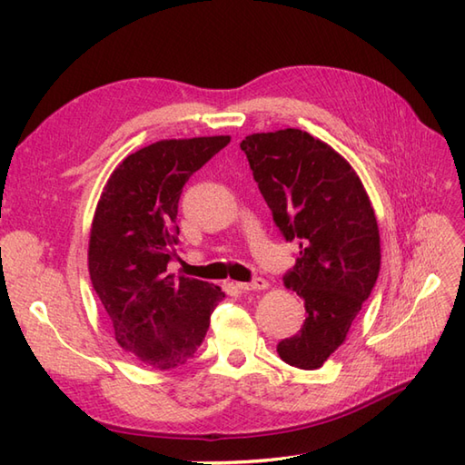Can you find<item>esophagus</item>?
Returning a JSON list of instances; mask_svg holds the SVG:
<instances>
[{"mask_svg":"<svg viewBox=\"0 0 465 465\" xmlns=\"http://www.w3.org/2000/svg\"><path fill=\"white\" fill-rule=\"evenodd\" d=\"M235 288L242 290V292L265 290V288H268V282L262 280V278H255V280H252V282H238V283H235Z\"/></svg>","mask_w":465,"mask_h":465,"instance_id":"1","label":"esophagus"}]
</instances>
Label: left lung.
Here are the masks:
<instances>
[{
  "mask_svg": "<svg viewBox=\"0 0 465 465\" xmlns=\"http://www.w3.org/2000/svg\"><path fill=\"white\" fill-rule=\"evenodd\" d=\"M265 203L298 260L283 283L305 302L302 330L278 343L300 370L322 368L340 348L380 273V230L351 165L302 130L248 135L240 143Z\"/></svg>",
  "mask_w": 465,
  "mask_h": 465,
  "instance_id": "left-lung-1",
  "label": "left lung"
}]
</instances>
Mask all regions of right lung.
Instances as JSON below:
<instances>
[{
  "label": "right lung",
  "mask_w": 465,
  "mask_h": 465,
  "mask_svg": "<svg viewBox=\"0 0 465 465\" xmlns=\"http://www.w3.org/2000/svg\"><path fill=\"white\" fill-rule=\"evenodd\" d=\"M227 143L230 135H213L142 147L115 167L97 203L90 278L117 343L147 368L192 360L225 298L213 283L167 273V263L177 260L183 185Z\"/></svg>",
  "instance_id": "1"
}]
</instances>
